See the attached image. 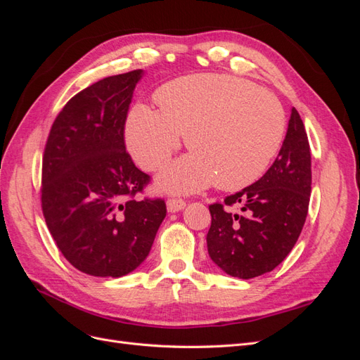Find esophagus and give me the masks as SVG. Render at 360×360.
<instances>
[{"mask_svg":"<svg viewBox=\"0 0 360 360\" xmlns=\"http://www.w3.org/2000/svg\"><path fill=\"white\" fill-rule=\"evenodd\" d=\"M184 207H186V202L180 198H169L167 201V209L169 213H177V212L183 210Z\"/></svg>","mask_w":360,"mask_h":360,"instance_id":"1","label":"esophagus"}]
</instances>
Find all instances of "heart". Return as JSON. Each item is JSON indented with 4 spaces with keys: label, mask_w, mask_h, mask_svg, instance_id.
<instances>
[{
    "label": "heart",
    "mask_w": 360,
    "mask_h": 360,
    "mask_svg": "<svg viewBox=\"0 0 360 360\" xmlns=\"http://www.w3.org/2000/svg\"><path fill=\"white\" fill-rule=\"evenodd\" d=\"M159 108L135 105L126 122L130 155L156 171L183 135L193 151L158 177L162 191L191 193L210 186L242 189L263 176L285 132V114L275 96L236 76L198 73L158 90Z\"/></svg>",
    "instance_id": "heart-1"
}]
</instances>
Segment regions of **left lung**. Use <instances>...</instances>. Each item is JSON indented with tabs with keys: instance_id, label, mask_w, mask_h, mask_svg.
Masks as SVG:
<instances>
[{
	"instance_id": "obj_1",
	"label": "left lung",
	"mask_w": 360,
	"mask_h": 360,
	"mask_svg": "<svg viewBox=\"0 0 360 360\" xmlns=\"http://www.w3.org/2000/svg\"><path fill=\"white\" fill-rule=\"evenodd\" d=\"M311 150L303 122L291 108L279 155L250 186L212 204L207 249L226 275L250 279L279 266L291 252L308 214ZM239 207L237 212L229 207Z\"/></svg>"
}]
</instances>
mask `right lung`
Instances as JSON below:
<instances>
[{"label":"right lung","instance_id":"right-lung-1","mask_svg":"<svg viewBox=\"0 0 360 360\" xmlns=\"http://www.w3.org/2000/svg\"><path fill=\"white\" fill-rule=\"evenodd\" d=\"M144 70L108 76L57 115L41 165V209L61 254L86 275L122 278L148 257L163 200H136L148 183L126 153L124 123Z\"/></svg>","mask_w":360,"mask_h":360}]
</instances>
